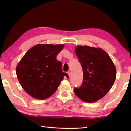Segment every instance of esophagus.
I'll use <instances>...</instances> for the list:
<instances>
[{"instance_id": "obj_1", "label": "esophagus", "mask_w": 131, "mask_h": 131, "mask_svg": "<svg viewBox=\"0 0 131 131\" xmlns=\"http://www.w3.org/2000/svg\"><path fill=\"white\" fill-rule=\"evenodd\" d=\"M68 76H69V77L70 78V75H71L70 71H68Z\"/></svg>"}]
</instances>
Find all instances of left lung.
<instances>
[{
    "label": "left lung",
    "instance_id": "8db88e82",
    "mask_svg": "<svg viewBox=\"0 0 131 131\" xmlns=\"http://www.w3.org/2000/svg\"><path fill=\"white\" fill-rule=\"evenodd\" d=\"M75 52L82 66L83 80L75 94L83 101L92 103L101 99L114 84L115 66L104 50L88 46H78Z\"/></svg>",
    "mask_w": 131,
    "mask_h": 131
}]
</instances>
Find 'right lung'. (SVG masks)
<instances>
[{
    "label": "right lung",
    "instance_id": "1",
    "mask_svg": "<svg viewBox=\"0 0 131 131\" xmlns=\"http://www.w3.org/2000/svg\"><path fill=\"white\" fill-rule=\"evenodd\" d=\"M62 44H40L32 47L16 66V74L22 87L30 96L45 100L53 94L63 77L62 63L56 59Z\"/></svg>",
    "mask_w": 131,
    "mask_h": 131
}]
</instances>
